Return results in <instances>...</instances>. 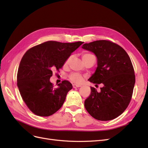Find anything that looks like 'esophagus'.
I'll return each mask as SVG.
<instances>
[{"instance_id":"esophagus-1","label":"esophagus","mask_w":148,"mask_h":148,"mask_svg":"<svg viewBox=\"0 0 148 148\" xmlns=\"http://www.w3.org/2000/svg\"><path fill=\"white\" fill-rule=\"evenodd\" d=\"M81 86V85H79V84H73V88H79Z\"/></svg>"}]
</instances>
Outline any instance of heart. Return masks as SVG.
Here are the masks:
<instances>
[{"label": "heart", "instance_id": "b5f03b06", "mask_svg": "<svg viewBox=\"0 0 148 148\" xmlns=\"http://www.w3.org/2000/svg\"><path fill=\"white\" fill-rule=\"evenodd\" d=\"M93 55L91 54V53H85V54H84L83 56V59L84 60V59H87V58H88L89 57H91ZM70 58H69V59L66 60L65 64H68L70 61ZM69 79L70 81L74 83L80 84L83 82V76L81 74H79L77 72H73V73H70L69 76Z\"/></svg>", "mask_w": 148, "mask_h": 148}]
</instances>
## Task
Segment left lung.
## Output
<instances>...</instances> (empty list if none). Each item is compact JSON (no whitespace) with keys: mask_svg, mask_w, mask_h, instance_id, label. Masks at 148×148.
Masks as SVG:
<instances>
[{"mask_svg":"<svg viewBox=\"0 0 148 148\" xmlns=\"http://www.w3.org/2000/svg\"><path fill=\"white\" fill-rule=\"evenodd\" d=\"M82 47L95 53L97 59L96 70L88 80L103 84L99 92L91 87L85 109L98 120L114 119L127 108L132 97L135 75L130 58L122 47L109 40L86 43Z\"/></svg>","mask_w":148,"mask_h":148,"instance_id":"8db88e82","label":"left lung"}]
</instances>
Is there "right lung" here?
I'll return each mask as SVG.
<instances>
[{"label": "right lung", "mask_w": 148, "mask_h": 148, "mask_svg": "<svg viewBox=\"0 0 148 148\" xmlns=\"http://www.w3.org/2000/svg\"><path fill=\"white\" fill-rule=\"evenodd\" d=\"M83 43L49 41L35 46L22 57L17 73V86L22 99L33 114L48 117L59 110L72 89L67 80L55 88L49 79Z\"/></svg>", "instance_id": "obj_1"}]
</instances>
